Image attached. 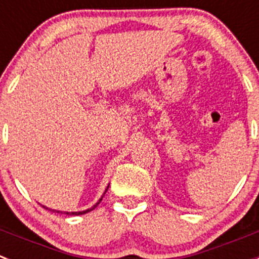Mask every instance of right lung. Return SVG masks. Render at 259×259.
<instances>
[{
	"mask_svg": "<svg viewBox=\"0 0 259 259\" xmlns=\"http://www.w3.org/2000/svg\"><path fill=\"white\" fill-rule=\"evenodd\" d=\"M107 189H109V185H107L106 191H107ZM106 191H105V193H106ZM105 193L102 194V196H101V198H100V200H98V202L96 203L95 206H92V207H91V209H87V210H84V211H71V212H68V211H65V212H63V214H67V215H83V214H87V212H89V211H92V210L95 209L96 206H97L98 203L101 202V201H102V197H104V196H105ZM44 207H45V206H44ZM45 209H48V207H45ZM54 211H56V212H61V214H62V211H59V210H58V211H57V210H54Z\"/></svg>",
	"mask_w": 259,
	"mask_h": 259,
	"instance_id": "add662e5",
	"label": "right lung"
}]
</instances>
